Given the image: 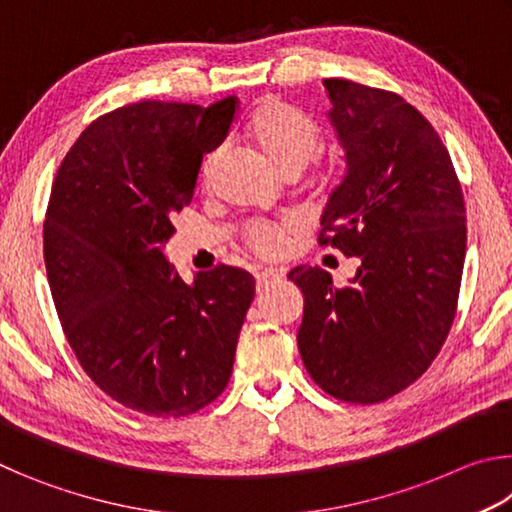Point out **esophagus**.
<instances>
[{
    "instance_id": "obj_1",
    "label": "esophagus",
    "mask_w": 512,
    "mask_h": 512,
    "mask_svg": "<svg viewBox=\"0 0 512 512\" xmlns=\"http://www.w3.org/2000/svg\"><path fill=\"white\" fill-rule=\"evenodd\" d=\"M255 280H257V293H262L268 284H273L277 280V273L273 271H255Z\"/></svg>"
}]
</instances>
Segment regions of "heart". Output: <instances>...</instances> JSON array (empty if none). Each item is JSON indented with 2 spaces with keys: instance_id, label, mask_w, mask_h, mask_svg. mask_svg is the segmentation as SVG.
Masks as SVG:
<instances>
[{
  "instance_id": "1",
  "label": "heart",
  "mask_w": 512,
  "mask_h": 512,
  "mask_svg": "<svg viewBox=\"0 0 512 512\" xmlns=\"http://www.w3.org/2000/svg\"><path fill=\"white\" fill-rule=\"evenodd\" d=\"M246 135L250 137L264 158L284 176H298L307 164L316 158L323 144V128L318 121L298 106L280 99H266L250 112L246 121ZM219 153H207L201 162V183L212 176ZM293 228L287 223L253 221L246 225V246L259 257H277Z\"/></svg>"
}]
</instances>
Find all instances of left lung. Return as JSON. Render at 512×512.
I'll list each match as a JSON object with an SVG mask.
<instances>
[{
  "instance_id": "obj_1",
  "label": "left lung",
  "mask_w": 512,
  "mask_h": 512,
  "mask_svg": "<svg viewBox=\"0 0 512 512\" xmlns=\"http://www.w3.org/2000/svg\"><path fill=\"white\" fill-rule=\"evenodd\" d=\"M348 173L329 196L318 244L357 257L334 287L316 266L289 273L305 293L300 357L327 395L379 404L438 357L452 329L465 262V203L452 158L400 94L327 79Z\"/></svg>"
}]
</instances>
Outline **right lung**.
<instances>
[{
	"mask_svg": "<svg viewBox=\"0 0 512 512\" xmlns=\"http://www.w3.org/2000/svg\"><path fill=\"white\" fill-rule=\"evenodd\" d=\"M237 108L131 103L94 119L56 171L42 230L51 296L81 368L126 409L183 418L230 381L255 277L221 264L185 282L162 246Z\"/></svg>",
	"mask_w": 512,
	"mask_h": 512,
	"instance_id": "right-lung-1",
	"label": "right lung"
}]
</instances>
